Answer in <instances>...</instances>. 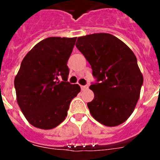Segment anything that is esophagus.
<instances>
[{
	"instance_id": "obj_1",
	"label": "esophagus",
	"mask_w": 160,
	"mask_h": 160,
	"mask_svg": "<svg viewBox=\"0 0 160 160\" xmlns=\"http://www.w3.org/2000/svg\"><path fill=\"white\" fill-rule=\"evenodd\" d=\"M89 86L88 85H87V86H81V89L82 90H87V89H88Z\"/></svg>"
}]
</instances>
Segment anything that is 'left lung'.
I'll list each match as a JSON object with an SVG mask.
<instances>
[{
  "label": "left lung",
  "mask_w": 160,
  "mask_h": 160,
  "mask_svg": "<svg viewBox=\"0 0 160 160\" xmlns=\"http://www.w3.org/2000/svg\"><path fill=\"white\" fill-rule=\"evenodd\" d=\"M76 47L98 82L90 87L94 94V99L87 103L91 115L107 127L123 123L136 107L143 82L135 53L110 33L79 37Z\"/></svg>",
  "instance_id": "left-lung-1"
}]
</instances>
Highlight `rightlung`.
<instances>
[{
  "label": "right lung",
  "mask_w": 160,
  "mask_h": 160,
  "mask_svg": "<svg viewBox=\"0 0 160 160\" xmlns=\"http://www.w3.org/2000/svg\"><path fill=\"white\" fill-rule=\"evenodd\" d=\"M77 38L51 37L38 42L25 55L14 78L17 102L32 126L50 130L67 116L70 102L80 92L67 81L68 59ZM62 77L63 82L59 81Z\"/></svg>",
  "instance_id": "right-lung-1"
}]
</instances>
